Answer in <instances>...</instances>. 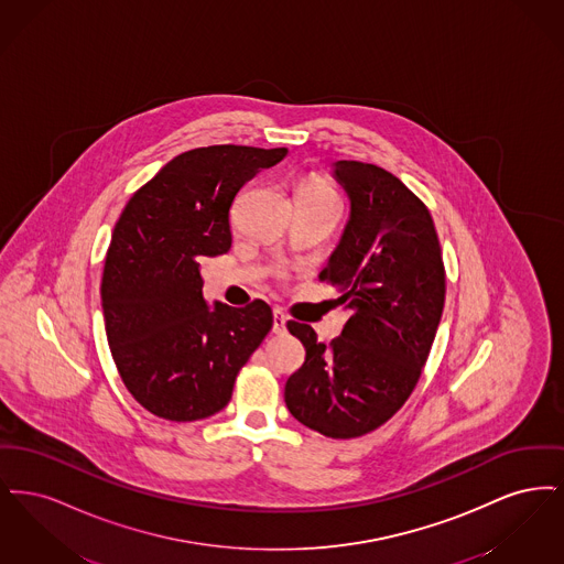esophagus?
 Returning <instances> with one entry per match:
<instances>
[{
  "mask_svg": "<svg viewBox=\"0 0 564 564\" xmlns=\"http://www.w3.org/2000/svg\"><path fill=\"white\" fill-rule=\"evenodd\" d=\"M285 315L279 311V308H274V313H272V332L274 334H285Z\"/></svg>",
  "mask_w": 564,
  "mask_h": 564,
  "instance_id": "1",
  "label": "esophagus"
}]
</instances>
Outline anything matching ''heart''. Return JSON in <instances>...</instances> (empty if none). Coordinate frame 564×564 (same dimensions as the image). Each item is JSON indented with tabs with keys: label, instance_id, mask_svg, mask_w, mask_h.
<instances>
[{
	"label": "heart",
	"instance_id": "heart-1",
	"mask_svg": "<svg viewBox=\"0 0 564 564\" xmlns=\"http://www.w3.org/2000/svg\"><path fill=\"white\" fill-rule=\"evenodd\" d=\"M300 198H319V200H338L336 192L323 184L322 180L311 177L300 186Z\"/></svg>",
	"mask_w": 564,
	"mask_h": 564
}]
</instances>
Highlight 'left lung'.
Listing matches in <instances>:
<instances>
[{
	"mask_svg": "<svg viewBox=\"0 0 564 564\" xmlns=\"http://www.w3.org/2000/svg\"><path fill=\"white\" fill-rule=\"evenodd\" d=\"M350 217L319 279L334 285L349 319L329 345L306 323L288 322L306 350L288 378L295 421L350 440L384 425L414 391L444 311L446 272L425 203L368 162H334Z\"/></svg>",
	"mask_w": 564,
	"mask_h": 564,
	"instance_id": "8db88e82",
	"label": "left lung"
}]
</instances>
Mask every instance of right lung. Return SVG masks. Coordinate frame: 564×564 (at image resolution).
<instances>
[{
    "label": "right lung",
    "instance_id": "right-lung-1",
    "mask_svg": "<svg viewBox=\"0 0 564 564\" xmlns=\"http://www.w3.org/2000/svg\"><path fill=\"white\" fill-rule=\"evenodd\" d=\"M288 148L209 145L166 162L137 189L109 242L101 306L116 368L148 412L189 423L232 398L237 375L272 327L264 300L203 297L200 260L230 249V207Z\"/></svg>",
    "mask_w": 564,
    "mask_h": 564
}]
</instances>
